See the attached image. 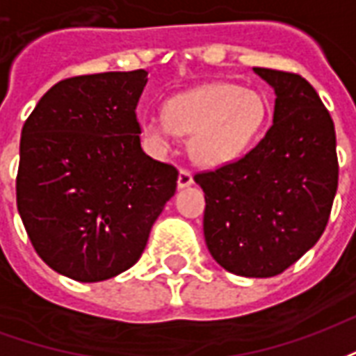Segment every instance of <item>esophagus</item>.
<instances>
[{"instance_id": "esophagus-1", "label": "esophagus", "mask_w": 356, "mask_h": 356, "mask_svg": "<svg viewBox=\"0 0 356 356\" xmlns=\"http://www.w3.org/2000/svg\"><path fill=\"white\" fill-rule=\"evenodd\" d=\"M194 183L193 173L188 170H181L179 171V177H177V186L179 188H185V186H191Z\"/></svg>"}]
</instances>
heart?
I'll use <instances>...</instances> for the list:
<instances>
[{
  "instance_id": "heart-1",
  "label": "heart",
  "mask_w": 356,
  "mask_h": 356,
  "mask_svg": "<svg viewBox=\"0 0 356 356\" xmlns=\"http://www.w3.org/2000/svg\"><path fill=\"white\" fill-rule=\"evenodd\" d=\"M267 120L268 104L261 93L211 81L171 97L163 114H145L140 129L156 154L170 150L175 133L191 135L194 162L219 168L238 160L259 139Z\"/></svg>"
}]
</instances>
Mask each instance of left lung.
Returning <instances> with one entry per match:
<instances>
[{"instance_id": "1", "label": "left lung", "mask_w": 356, "mask_h": 356, "mask_svg": "<svg viewBox=\"0 0 356 356\" xmlns=\"http://www.w3.org/2000/svg\"><path fill=\"white\" fill-rule=\"evenodd\" d=\"M275 89V114L257 147L196 173L204 238L225 270L248 278L284 273L318 242L337 191L336 129L299 74L254 68Z\"/></svg>"}]
</instances>
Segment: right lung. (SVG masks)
Listing matches in <instances>:
<instances>
[{
  "label": "right lung",
  "mask_w": 356,
  "mask_h": 356,
  "mask_svg": "<svg viewBox=\"0 0 356 356\" xmlns=\"http://www.w3.org/2000/svg\"><path fill=\"white\" fill-rule=\"evenodd\" d=\"M147 70L76 76L35 104L20 137L17 208L58 275L101 282L139 261L177 188V170L140 148Z\"/></svg>",
  "instance_id": "right-lung-1"
}]
</instances>
